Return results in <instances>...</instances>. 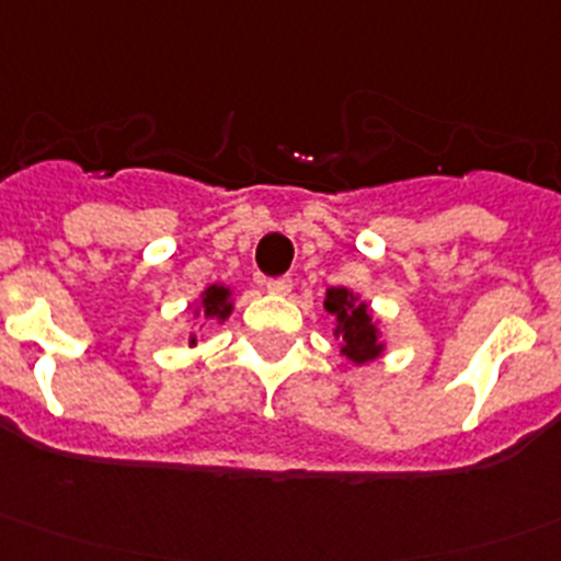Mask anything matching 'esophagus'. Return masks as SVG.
I'll return each instance as SVG.
<instances>
[{
	"mask_svg": "<svg viewBox=\"0 0 561 561\" xmlns=\"http://www.w3.org/2000/svg\"><path fill=\"white\" fill-rule=\"evenodd\" d=\"M264 289L270 291V295H289L291 291V277H272V280H266Z\"/></svg>",
	"mask_w": 561,
	"mask_h": 561,
	"instance_id": "34e87169",
	"label": "esophagus"
}]
</instances>
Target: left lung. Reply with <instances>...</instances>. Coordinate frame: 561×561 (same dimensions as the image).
<instances>
[{
    "label": "left lung",
    "mask_w": 561,
    "mask_h": 561,
    "mask_svg": "<svg viewBox=\"0 0 561 561\" xmlns=\"http://www.w3.org/2000/svg\"><path fill=\"white\" fill-rule=\"evenodd\" d=\"M324 311L333 319V335L339 339V352L355 366H364L386 355L380 319L369 302L346 286H330L324 291Z\"/></svg>",
    "instance_id": "left-lung-1"
}]
</instances>
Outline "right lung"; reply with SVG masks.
Masks as SVG:
<instances>
[{
  "mask_svg": "<svg viewBox=\"0 0 561 561\" xmlns=\"http://www.w3.org/2000/svg\"><path fill=\"white\" fill-rule=\"evenodd\" d=\"M233 297L237 295H233L231 286L209 284L186 308L192 311V319H195V322L211 319V322L222 324L233 313V302H237ZM195 344H197V333L195 330H190V346H195Z\"/></svg>",
  "mask_w": 561,
  "mask_h": 561,
  "instance_id": "obj_1",
  "label": "right lung"
}]
</instances>
